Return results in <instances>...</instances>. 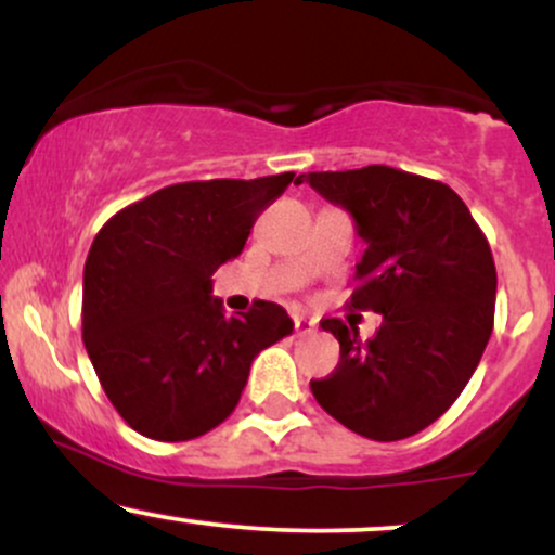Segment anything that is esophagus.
Wrapping results in <instances>:
<instances>
[{
    "label": "esophagus",
    "instance_id": "obj_1",
    "mask_svg": "<svg viewBox=\"0 0 555 555\" xmlns=\"http://www.w3.org/2000/svg\"><path fill=\"white\" fill-rule=\"evenodd\" d=\"M292 321H295L297 336H310L315 331V321H310L308 315H292Z\"/></svg>",
    "mask_w": 555,
    "mask_h": 555
}]
</instances>
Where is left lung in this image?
<instances>
[{
	"label": "left lung",
	"mask_w": 555,
	"mask_h": 555,
	"mask_svg": "<svg viewBox=\"0 0 555 555\" xmlns=\"http://www.w3.org/2000/svg\"><path fill=\"white\" fill-rule=\"evenodd\" d=\"M310 188L352 214L365 253L349 308L384 315L358 328L323 318L339 339L336 371L310 380L331 417L373 441H399L436 423L473 378L493 331L495 263L482 229L449 184L384 164L308 171Z\"/></svg>",
	"instance_id": "obj_1"
}]
</instances>
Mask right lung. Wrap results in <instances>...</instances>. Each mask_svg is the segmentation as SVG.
Segmentation results:
<instances>
[{
	"instance_id": "right-lung-1",
	"label": "right lung",
	"mask_w": 555,
	"mask_h": 555,
	"mask_svg": "<svg viewBox=\"0 0 555 555\" xmlns=\"http://www.w3.org/2000/svg\"><path fill=\"white\" fill-rule=\"evenodd\" d=\"M295 171L258 180L180 182L114 214L82 271V341L114 410L140 436L190 441L237 406L253 360L292 334L258 299L234 318L214 271L237 258Z\"/></svg>"
}]
</instances>
